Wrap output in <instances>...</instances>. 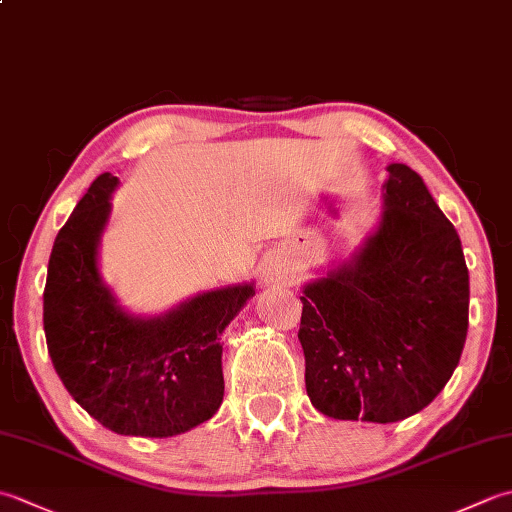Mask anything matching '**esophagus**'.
Here are the masks:
<instances>
[{"instance_id":"esophagus-1","label":"esophagus","mask_w":512,"mask_h":512,"mask_svg":"<svg viewBox=\"0 0 512 512\" xmlns=\"http://www.w3.org/2000/svg\"><path fill=\"white\" fill-rule=\"evenodd\" d=\"M284 275H286V268H284V264L279 262V259H275V257L266 259V264H264V273H262V277H264L266 284H275V281L284 279Z\"/></svg>"}]
</instances>
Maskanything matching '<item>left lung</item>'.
<instances>
[{
  "label": "left lung",
  "mask_w": 512,
  "mask_h": 512,
  "mask_svg": "<svg viewBox=\"0 0 512 512\" xmlns=\"http://www.w3.org/2000/svg\"><path fill=\"white\" fill-rule=\"evenodd\" d=\"M383 213L354 253L303 286L306 389L323 416L398 422L449 383L469 330L460 235L416 171L387 167Z\"/></svg>",
  "instance_id": "1"
}]
</instances>
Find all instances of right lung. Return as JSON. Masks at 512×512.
<instances>
[{
	"label": "right lung",
	"instance_id": "add662e5",
	"mask_svg": "<svg viewBox=\"0 0 512 512\" xmlns=\"http://www.w3.org/2000/svg\"><path fill=\"white\" fill-rule=\"evenodd\" d=\"M116 187L112 173L96 178L54 239L43 290L48 354L70 396L105 429L171 438L220 409V336L255 281L198 292L154 317L125 310L99 264Z\"/></svg>",
	"mask_w": 512,
	"mask_h": 512
}]
</instances>
